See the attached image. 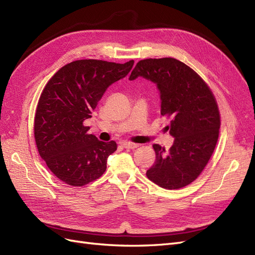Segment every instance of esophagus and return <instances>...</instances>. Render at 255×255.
Instances as JSON below:
<instances>
[{
    "label": "esophagus",
    "mask_w": 255,
    "mask_h": 255,
    "mask_svg": "<svg viewBox=\"0 0 255 255\" xmlns=\"http://www.w3.org/2000/svg\"><path fill=\"white\" fill-rule=\"evenodd\" d=\"M122 145L125 146L126 149H136L139 146V144L138 143H134V142H129V141H125L122 143Z\"/></svg>",
    "instance_id": "esophagus-1"
}]
</instances>
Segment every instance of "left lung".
Instances as JSON below:
<instances>
[{
  "instance_id": "8db88e82",
  "label": "left lung",
  "mask_w": 255,
  "mask_h": 255,
  "mask_svg": "<svg viewBox=\"0 0 255 255\" xmlns=\"http://www.w3.org/2000/svg\"><path fill=\"white\" fill-rule=\"evenodd\" d=\"M139 76L156 84L160 114L170 118L167 128L174 138L169 151L153 144L156 159L146 176L166 189L187 186L202 172L218 140L220 115L216 99L206 83L175 58L138 61L128 80Z\"/></svg>"
}]
</instances>
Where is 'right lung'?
<instances>
[{
    "mask_svg": "<svg viewBox=\"0 0 255 255\" xmlns=\"http://www.w3.org/2000/svg\"><path fill=\"white\" fill-rule=\"evenodd\" d=\"M133 65L134 60H75L60 68L45 85L35 115V140L39 155L60 181L84 186L105 172L117 143L88 134L89 127L83 122L91 118L106 89L126 78Z\"/></svg>",
    "mask_w": 255,
    "mask_h": 255,
    "instance_id": "add662e5",
    "label": "right lung"
}]
</instances>
